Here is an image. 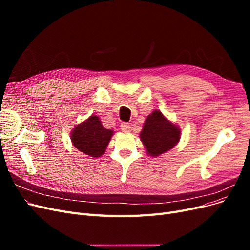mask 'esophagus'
<instances>
[{
	"label": "esophagus",
	"mask_w": 250,
	"mask_h": 250,
	"mask_svg": "<svg viewBox=\"0 0 250 250\" xmlns=\"http://www.w3.org/2000/svg\"><path fill=\"white\" fill-rule=\"evenodd\" d=\"M121 130H122L123 132H129L130 131V125L127 124V123H122L121 124Z\"/></svg>",
	"instance_id": "esophagus-1"
}]
</instances>
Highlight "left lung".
Wrapping results in <instances>:
<instances>
[{
    "instance_id": "obj_1",
    "label": "left lung",
    "mask_w": 250,
    "mask_h": 250,
    "mask_svg": "<svg viewBox=\"0 0 250 250\" xmlns=\"http://www.w3.org/2000/svg\"><path fill=\"white\" fill-rule=\"evenodd\" d=\"M140 139L151 156H158L176 145L180 139V129L160 110H154L144 123Z\"/></svg>"
}]
</instances>
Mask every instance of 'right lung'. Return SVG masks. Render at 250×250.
<instances>
[{
  "instance_id": "add662e5",
  "label": "right lung",
  "mask_w": 250,
  "mask_h": 250,
  "mask_svg": "<svg viewBox=\"0 0 250 250\" xmlns=\"http://www.w3.org/2000/svg\"><path fill=\"white\" fill-rule=\"evenodd\" d=\"M113 131L106 129L97 116H90L86 121L78 124L71 133L75 148L80 152L93 157L101 156L112 137Z\"/></svg>"
}]
</instances>
